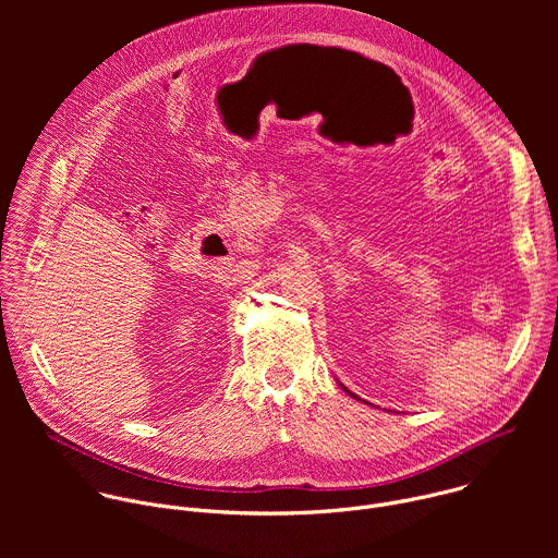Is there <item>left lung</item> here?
I'll return each instance as SVG.
<instances>
[{"mask_svg": "<svg viewBox=\"0 0 558 558\" xmlns=\"http://www.w3.org/2000/svg\"><path fill=\"white\" fill-rule=\"evenodd\" d=\"M342 388H344V386H342ZM344 390H347V388H344ZM347 392H349V395H353V392H351V390H347ZM353 397H355V395H353Z\"/></svg>", "mask_w": 558, "mask_h": 558, "instance_id": "left-lung-1", "label": "left lung"}]
</instances>
